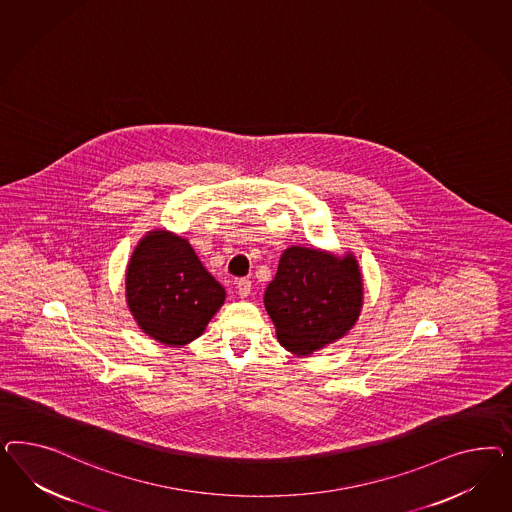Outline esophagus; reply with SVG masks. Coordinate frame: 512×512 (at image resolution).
<instances>
[{"mask_svg": "<svg viewBox=\"0 0 512 512\" xmlns=\"http://www.w3.org/2000/svg\"><path fill=\"white\" fill-rule=\"evenodd\" d=\"M236 289H238V295L242 296V298H246V296L251 293V281L246 278L238 279Z\"/></svg>", "mask_w": 512, "mask_h": 512, "instance_id": "esophagus-1", "label": "esophagus"}]
</instances>
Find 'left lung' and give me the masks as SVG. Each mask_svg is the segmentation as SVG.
<instances>
[{"label": "left lung", "instance_id": "obj_1", "mask_svg": "<svg viewBox=\"0 0 512 512\" xmlns=\"http://www.w3.org/2000/svg\"><path fill=\"white\" fill-rule=\"evenodd\" d=\"M264 308L285 349L296 355L323 349L357 323L362 308L357 259L302 246L285 249L276 278L266 287Z\"/></svg>", "mask_w": 512, "mask_h": 512}]
</instances>
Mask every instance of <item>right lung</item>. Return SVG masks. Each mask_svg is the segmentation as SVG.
I'll list each match as a JSON object with an SVG mask.
<instances>
[{
    "label": "right lung",
    "mask_w": 512,
    "mask_h": 512,
    "mask_svg": "<svg viewBox=\"0 0 512 512\" xmlns=\"http://www.w3.org/2000/svg\"><path fill=\"white\" fill-rule=\"evenodd\" d=\"M127 306L137 325L165 345L199 338L225 289L202 266L186 238L152 231L133 251L125 274Z\"/></svg>",
    "instance_id": "obj_1"
}]
</instances>
